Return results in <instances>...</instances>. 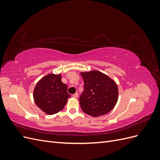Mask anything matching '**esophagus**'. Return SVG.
I'll use <instances>...</instances> for the list:
<instances>
[{
  "mask_svg": "<svg viewBox=\"0 0 160 160\" xmlns=\"http://www.w3.org/2000/svg\"><path fill=\"white\" fill-rule=\"evenodd\" d=\"M78 95H79V94L77 93H75V94L72 95V98H74L77 99V98H78Z\"/></svg>",
  "mask_w": 160,
  "mask_h": 160,
  "instance_id": "34e87169",
  "label": "esophagus"
}]
</instances>
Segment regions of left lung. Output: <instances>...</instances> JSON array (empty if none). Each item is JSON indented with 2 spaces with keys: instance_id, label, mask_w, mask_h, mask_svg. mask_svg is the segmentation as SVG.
Wrapping results in <instances>:
<instances>
[{
  "instance_id": "left-lung-1",
  "label": "left lung",
  "mask_w": 160,
  "mask_h": 160,
  "mask_svg": "<svg viewBox=\"0 0 160 160\" xmlns=\"http://www.w3.org/2000/svg\"><path fill=\"white\" fill-rule=\"evenodd\" d=\"M84 81V91L79 98L81 109L92 117L108 113L118 100L115 81L99 71L81 72Z\"/></svg>"
}]
</instances>
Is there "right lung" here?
Here are the masks:
<instances>
[{"mask_svg":"<svg viewBox=\"0 0 160 160\" xmlns=\"http://www.w3.org/2000/svg\"><path fill=\"white\" fill-rule=\"evenodd\" d=\"M71 95L67 85L61 81V74H48L37 82L33 99L38 108L47 115L57 113L65 108Z\"/></svg>","mask_w":160,"mask_h":160,"instance_id":"add662e5","label":"right lung"}]
</instances>
